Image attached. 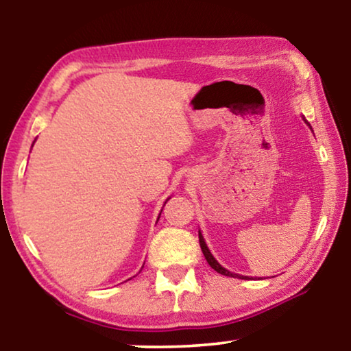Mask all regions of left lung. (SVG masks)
I'll return each instance as SVG.
<instances>
[{"instance_id":"1","label":"left lung","mask_w":351,"mask_h":351,"mask_svg":"<svg viewBox=\"0 0 351 351\" xmlns=\"http://www.w3.org/2000/svg\"><path fill=\"white\" fill-rule=\"evenodd\" d=\"M198 237H199V246H201V251H203V254H204V257H206V261H208V263L210 267L214 268L215 271L217 273H220V275H225V276H233V278H237V276H239V275H234V273H232V271H228V270H225V268L220 265V263L215 261V258L213 257V254L209 252V249H208V246H206V243H204V239H203V237H201V233H198ZM241 278V276H239Z\"/></svg>"}]
</instances>
